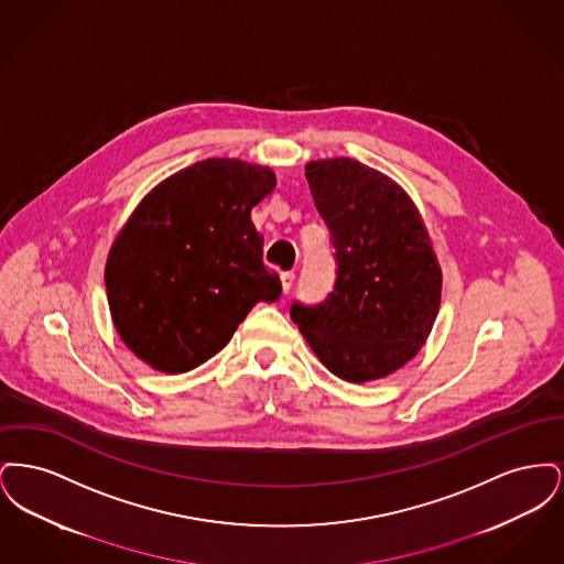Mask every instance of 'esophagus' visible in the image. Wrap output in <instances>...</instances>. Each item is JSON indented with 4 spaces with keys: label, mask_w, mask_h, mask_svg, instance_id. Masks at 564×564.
<instances>
[{
    "label": "esophagus",
    "mask_w": 564,
    "mask_h": 564,
    "mask_svg": "<svg viewBox=\"0 0 564 564\" xmlns=\"http://www.w3.org/2000/svg\"><path fill=\"white\" fill-rule=\"evenodd\" d=\"M295 274L292 270H288V272H281V285H283V294H288L290 290H292V285H294Z\"/></svg>",
    "instance_id": "1"
}]
</instances>
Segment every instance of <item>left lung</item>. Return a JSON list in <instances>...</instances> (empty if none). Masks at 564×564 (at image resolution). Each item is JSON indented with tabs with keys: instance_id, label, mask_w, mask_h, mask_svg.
I'll use <instances>...</instances> for the list:
<instances>
[{
	"instance_id": "8db88e82",
	"label": "left lung",
	"mask_w": 564,
	"mask_h": 564,
	"mask_svg": "<svg viewBox=\"0 0 564 564\" xmlns=\"http://www.w3.org/2000/svg\"><path fill=\"white\" fill-rule=\"evenodd\" d=\"M334 245L327 297L292 304V322L332 375L366 382L395 372L430 336L442 272L414 203L395 182L352 161L306 164Z\"/></svg>"
}]
</instances>
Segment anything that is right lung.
Listing matches in <instances>:
<instances>
[{"label":"right lung","instance_id":"add662e5","mask_svg":"<svg viewBox=\"0 0 564 564\" xmlns=\"http://www.w3.org/2000/svg\"><path fill=\"white\" fill-rule=\"evenodd\" d=\"M267 166L209 159L152 189L106 267L111 319L152 368L182 375L224 349L258 302L281 295L251 209L274 189Z\"/></svg>","mask_w":564,"mask_h":564}]
</instances>
